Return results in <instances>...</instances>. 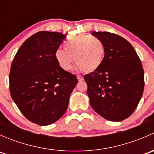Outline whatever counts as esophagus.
I'll use <instances>...</instances> for the list:
<instances>
[{"instance_id":"obj_1","label":"esophagus","mask_w":154,"mask_h":154,"mask_svg":"<svg viewBox=\"0 0 154 154\" xmlns=\"http://www.w3.org/2000/svg\"><path fill=\"white\" fill-rule=\"evenodd\" d=\"M77 80H78L79 81H82V80H83V77H82V76L77 75Z\"/></svg>"}]
</instances>
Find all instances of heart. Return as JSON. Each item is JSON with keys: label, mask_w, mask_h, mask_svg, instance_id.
Masks as SVG:
<instances>
[{"label": "heart", "mask_w": 154, "mask_h": 154, "mask_svg": "<svg viewBox=\"0 0 154 154\" xmlns=\"http://www.w3.org/2000/svg\"><path fill=\"white\" fill-rule=\"evenodd\" d=\"M64 49L58 48L55 58L59 66L69 71L73 60L76 69L92 73L101 67L106 56V46L102 40L91 35H71L63 43Z\"/></svg>", "instance_id": "1"}]
</instances>
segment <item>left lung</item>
<instances>
[{
  "mask_svg": "<svg viewBox=\"0 0 154 154\" xmlns=\"http://www.w3.org/2000/svg\"><path fill=\"white\" fill-rule=\"evenodd\" d=\"M92 34L103 42L106 56L101 67L84 76L93 109L111 122H121L134 112L144 91V70L133 46L108 32Z\"/></svg>",
  "mask_w": 154,
  "mask_h": 154,
  "instance_id": "obj_1",
  "label": "left lung"
}]
</instances>
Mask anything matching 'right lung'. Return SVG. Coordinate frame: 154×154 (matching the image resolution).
Returning <instances> with one entry per match:
<instances>
[{
	"instance_id": "obj_1",
	"label": "right lung",
	"mask_w": 154,
	"mask_h": 154,
	"mask_svg": "<svg viewBox=\"0 0 154 154\" xmlns=\"http://www.w3.org/2000/svg\"><path fill=\"white\" fill-rule=\"evenodd\" d=\"M66 36L48 31L33 34L21 45L11 66V97L21 113L36 125H51L64 115L78 82L55 58Z\"/></svg>"
}]
</instances>
